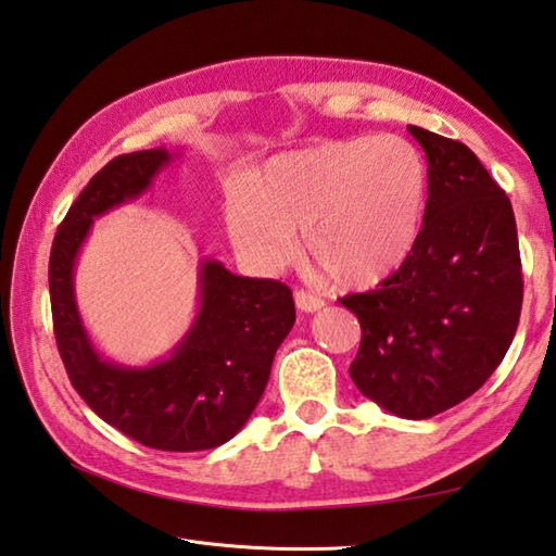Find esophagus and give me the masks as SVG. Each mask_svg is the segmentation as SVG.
Returning a JSON list of instances; mask_svg holds the SVG:
<instances>
[{"label": "esophagus", "mask_w": 556, "mask_h": 556, "mask_svg": "<svg viewBox=\"0 0 556 556\" xmlns=\"http://www.w3.org/2000/svg\"><path fill=\"white\" fill-rule=\"evenodd\" d=\"M293 301H296V308L303 313H315L325 306V301L320 296H313V293L303 291V289L293 293Z\"/></svg>", "instance_id": "esophagus-1"}]
</instances>
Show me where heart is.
Segmentation results:
<instances>
[{"label":"heart","instance_id":"heart-1","mask_svg":"<svg viewBox=\"0 0 556 556\" xmlns=\"http://www.w3.org/2000/svg\"><path fill=\"white\" fill-rule=\"evenodd\" d=\"M429 170L412 141L380 135L323 141L269 159L226 202L238 253L263 269L303 255L344 289H374L407 265L421 238Z\"/></svg>","mask_w":556,"mask_h":556}]
</instances>
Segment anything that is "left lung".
I'll return each instance as SVG.
<instances>
[{
	"label": "left lung",
	"mask_w": 556,
	"mask_h": 556,
	"mask_svg": "<svg viewBox=\"0 0 556 556\" xmlns=\"http://www.w3.org/2000/svg\"><path fill=\"white\" fill-rule=\"evenodd\" d=\"M429 161L417 250L378 289L342 306L362 323L350 376L405 419H429L477 393L502 364L523 306L516 216L463 141L409 125Z\"/></svg>",
	"instance_id": "8db88e82"
}]
</instances>
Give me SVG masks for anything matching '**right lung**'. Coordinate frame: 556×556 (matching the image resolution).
<instances>
[{
  "label": "right lung",
  "instance_id": "right-lung-1",
  "mask_svg": "<svg viewBox=\"0 0 556 556\" xmlns=\"http://www.w3.org/2000/svg\"><path fill=\"white\" fill-rule=\"evenodd\" d=\"M166 163V149L135 151L105 163L89 180L54 233L50 306L62 364L86 405L141 445L190 453L216 448L243 429L296 308L281 281L238 277L216 260H204L200 313L168 358L147 368L101 358L76 311V253L96 216L139 198Z\"/></svg>",
  "mask_w": 556,
  "mask_h": 556
}]
</instances>
